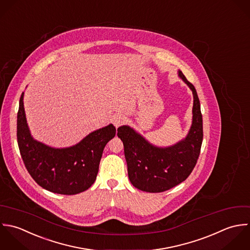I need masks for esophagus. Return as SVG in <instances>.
<instances>
[{"instance_id": "1", "label": "esophagus", "mask_w": 250, "mask_h": 250, "mask_svg": "<svg viewBox=\"0 0 250 250\" xmlns=\"http://www.w3.org/2000/svg\"><path fill=\"white\" fill-rule=\"evenodd\" d=\"M125 121V118L123 115H115L113 118V124L116 127H119L120 125H122Z\"/></svg>"}]
</instances>
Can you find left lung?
Returning <instances> with one entry per match:
<instances>
[{
    "label": "left lung",
    "instance_id": "obj_1",
    "mask_svg": "<svg viewBox=\"0 0 250 250\" xmlns=\"http://www.w3.org/2000/svg\"><path fill=\"white\" fill-rule=\"evenodd\" d=\"M178 75L193 95L192 124L184 139L172 146L158 147L129 125L118 128V137L124 143L129 181L142 191L163 192L178 186L190 175L199 157L203 141L199 99L194 86L181 70Z\"/></svg>",
    "mask_w": 250,
    "mask_h": 250
}]
</instances>
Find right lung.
<instances>
[{"label":"right lung","mask_w":250,"mask_h":250,"mask_svg":"<svg viewBox=\"0 0 250 250\" xmlns=\"http://www.w3.org/2000/svg\"><path fill=\"white\" fill-rule=\"evenodd\" d=\"M23 100L24 93L17 114V142L29 174L54 193L74 195L87 190L97 179L104 147L116 135L115 126L110 124L97 129L71 147H50L32 136Z\"/></svg>","instance_id":"1"}]
</instances>
